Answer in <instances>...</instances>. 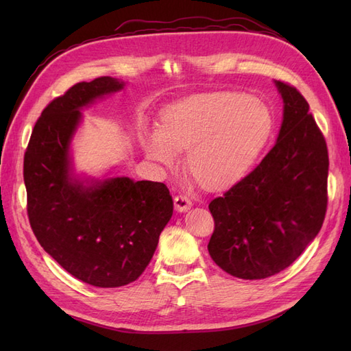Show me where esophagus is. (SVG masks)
Listing matches in <instances>:
<instances>
[{"instance_id": "34e87169", "label": "esophagus", "mask_w": 351, "mask_h": 351, "mask_svg": "<svg viewBox=\"0 0 351 351\" xmlns=\"http://www.w3.org/2000/svg\"><path fill=\"white\" fill-rule=\"evenodd\" d=\"M174 208L177 212H186L192 208V202H190L186 196H176L174 197Z\"/></svg>"}]
</instances>
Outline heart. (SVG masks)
Here are the masks:
<instances>
[{
	"mask_svg": "<svg viewBox=\"0 0 351 351\" xmlns=\"http://www.w3.org/2000/svg\"><path fill=\"white\" fill-rule=\"evenodd\" d=\"M272 127L269 110L249 95L214 92L171 105L142 145L151 161L164 165L187 151L189 174L208 190H226L250 171Z\"/></svg>",
	"mask_w": 351,
	"mask_h": 351,
	"instance_id": "obj_1",
	"label": "heart"
}]
</instances>
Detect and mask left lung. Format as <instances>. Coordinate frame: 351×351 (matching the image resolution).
Listing matches in <instances>:
<instances>
[{
  "label": "left lung",
  "mask_w": 351,
  "mask_h": 351,
  "mask_svg": "<svg viewBox=\"0 0 351 351\" xmlns=\"http://www.w3.org/2000/svg\"><path fill=\"white\" fill-rule=\"evenodd\" d=\"M275 86L284 102L277 142L249 176L209 204L210 258L243 280L289 268L321 231L326 212L324 136L302 93L280 80Z\"/></svg>",
  "instance_id": "left-lung-1"
}]
</instances>
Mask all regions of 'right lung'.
I'll list each match as a JSON object with an SVG mask.
<instances>
[{
  "label": "right lung",
  "mask_w": 351,
  "mask_h": 351,
  "mask_svg": "<svg viewBox=\"0 0 351 351\" xmlns=\"http://www.w3.org/2000/svg\"><path fill=\"white\" fill-rule=\"evenodd\" d=\"M125 86L98 77L74 84L42 111L25 154L27 215L39 244L74 278L114 289L141 277L173 215L164 183L76 173L71 141L82 110Z\"/></svg>",
  "instance_id": "1"
}]
</instances>
